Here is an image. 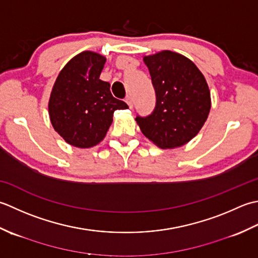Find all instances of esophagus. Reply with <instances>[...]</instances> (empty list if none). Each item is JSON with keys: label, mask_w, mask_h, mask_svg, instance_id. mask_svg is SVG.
I'll list each match as a JSON object with an SVG mask.
<instances>
[{"label": "esophagus", "mask_w": 258, "mask_h": 258, "mask_svg": "<svg viewBox=\"0 0 258 258\" xmlns=\"http://www.w3.org/2000/svg\"><path fill=\"white\" fill-rule=\"evenodd\" d=\"M125 102H127V104L129 106L130 109H133L134 107V101H133V98H131L130 96H127L125 97Z\"/></svg>", "instance_id": "34e87169"}]
</instances>
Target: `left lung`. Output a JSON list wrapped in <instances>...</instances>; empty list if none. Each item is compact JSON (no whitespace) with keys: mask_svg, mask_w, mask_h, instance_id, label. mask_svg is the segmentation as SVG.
Instances as JSON below:
<instances>
[{"mask_svg":"<svg viewBox=\"0 0 258 258\" xmlns=\"http://www.w3.org/2000/svg\"><path fill=\"white\" fill-rule=\"evenodd\" d=\"M156 92V106L137 115L143 134L162 149L187 144L202 129L210 110V92L203 73L186 56L162 51L144 57Z\"/></svg>","mask_w":258,"mask_h":258,"instance_id":"8db88e82","label":"left lung"}]
</instances>
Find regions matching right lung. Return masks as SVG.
Segmentation results:
<instances>
[{"instance_id":"1","label":"right lung","mask_w":258,"mask_h":258,"mask_svg":"<svg viewBox=\"0 0 258 258\" xmlns=\"http://www.w3.org/2000/svg\"><path fill=\"white\" fill-rule=\"evenodd\" d=\"M106 57L90 51L76 55L57 76L49 113L54 130L68 144L90 148L101 141L115 110L128 104L115 99L110 83L100 80Z\"/></svg>"}]
</instances>
